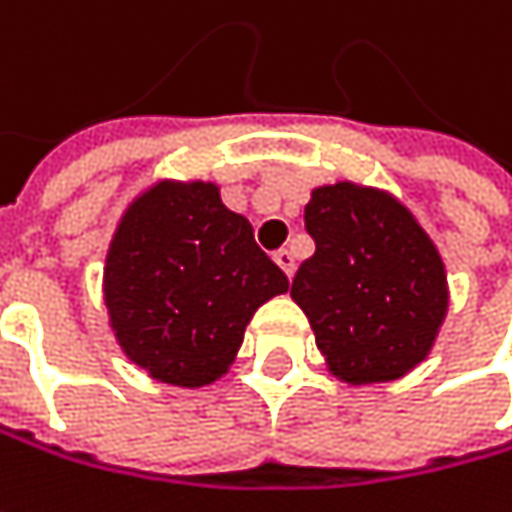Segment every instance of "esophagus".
Masks as SVG:
<instances>
[{
	"label": "esophagus",
	"instance_id": "obj_1",
	"mask_svg": "<svg viewBox=\"0 0 512 512\" xmlns=\"http://www.w3.org/2000/svg\"><path fill=\"white\" fill-rule=\"evenodd\" d=\"M275 263L284 269L287 278H293V272H296V257H293L290 249H278V252H275Z\"/></svg>",
	"mask_w": 512,
	"mask_h": 512
}]
</instances>
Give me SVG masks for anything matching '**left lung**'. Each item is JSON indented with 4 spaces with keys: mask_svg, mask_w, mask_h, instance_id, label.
I'll list each match as a JSON object with an SVG mask.
<instances>
[{
    "mask_svg": "<svg viewBox=\"0 0 512 512\" xmlns=\"http://www.w3.org/2000/svg\"><path fill=\"white\" fill-rule=\"evenodd\" d=\"M304 225L316 252L290 296L328 372L349 387L410 375L437 346L451 302L431 234L390 190L357 181L313 187Z\"/></svg>",
    "mask_w": 512,
    "mask_h": 512,
    "instance_id": "1",
    "label": "left lung"
}]
</instances>
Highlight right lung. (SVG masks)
Here are the masks:
<instances>
[{"instance_id":"obj_1","label":"right lung","mask_w":512,"mask_h":512,"mask_svg":"<svg viewBox=\"0 0 512 512\" xmlns=\"http://www.w3.org/2000/svg\"><path fill=\"white\" fill-rule=\"evenodd\" d=\"M290 290L216 181L158 178L122 210L102 293L122 354L149 378L199 390L219 381L255 310Z\"/></svg>"}]
</instances>
